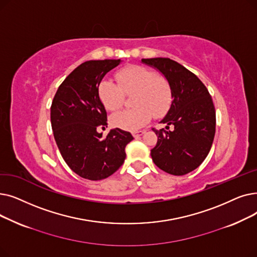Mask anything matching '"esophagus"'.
Instances as JSON below:
<instances>
[{"label":"esophagus","mask_w":257,"mask_h":257,"mask_svg":"<svg viewBox=\"0 0 257 257\" xmlns=\"http://www.w3.org/2000/svg\"><path fill=\"white\" fill-rule=\"evenodd\" d=\"M144 133H145L144 131H137V132H133V136L135 137V138H138V137L142 136Z\"/></svg>","instance_id":"34e87169"}]
</instances>
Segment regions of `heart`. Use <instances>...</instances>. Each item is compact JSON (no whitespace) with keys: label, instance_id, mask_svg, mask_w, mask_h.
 <instances>
[{"label":"heart","instance_id":"obj_1","mask_svg":"<svg viewBox=\"0 0 257 257\" xmlns=\"http://www.w3.org/2000/svg\"><path fill=\"white\" fill-rule=\"evenodd\" d=\"M117 84L108 79L100 81L97 94L102 105L116 112L123 104L124 95H132L131 109L114 114L112 124L126 131H137L149 123L153 115L163 116L172 103V89L167 79L143 66H128L116 73Z\"/></svg>","mask_w":257,"mask_h":257}]
</instances>
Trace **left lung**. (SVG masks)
Here are the masks:
<instances>
[{
	"label": "left lung",
	"mask_w": 257,
	"mask_h": 257,
	"mask_svg": "<svg viewBox=\"0 0 257 257\" xmlns=\"http://www.w3.org/2000/svg\"><path fill=\"white\" fill-rule=\"evenodd\" d=\"M167 79L173 101L160 123L173 131L154 130L158 142L151 151L154 163L165 173L186 175L209 154L215 134V109L204 83L193 73L169 58H142Z\"/></svg>",
	"instance_id": "8db88e82"
}]
</instances>
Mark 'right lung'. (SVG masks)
I'll return each mask as SVG.
<instances>
[{
    "instance_id": "obj_1",
    "label": "right lung",
    "mask_w": 257,
    "mask_h": 257,
    "mask_svg": "<svg viewBox=\"0 0 257 257\" xmlns=\"http://www.w3.org/2000/svg\"><path fill=\"white\" fill-rule=\"evenodd\" d=\"M121 59L89 60L72 71L59 85L51 105V125L57 148L79 177L98 181L112 176L125 160V146L134 138L120 128L105 138L97 132L107 125L106 111L97 89Z\"/></svg>"
}]
</instances>
